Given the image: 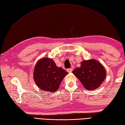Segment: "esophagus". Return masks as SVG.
<instances>
[{"instance_id": "esophagus-1", "label": "esophagus", "mask_w": 125, "mask_h": 125, "mask_svg": "<svg viewBox=\"0 0 125 125\" xmlns=\"http://www.w3.org/2000/svg\"><path fill=\"white\" fill-rule=\"evenodd\" d=\"M72 71H73V69H72V68H69V69H67V72H68V73H72Z\"/></svg>"}]
</instances>
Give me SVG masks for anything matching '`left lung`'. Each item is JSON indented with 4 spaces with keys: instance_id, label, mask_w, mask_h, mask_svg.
<instances>
[{
    "instance_id": "8db88e82",
    "label": "left lung",
    "mask_w": 125,
    "mask_h": 125,
    "mask_svg": "<svg viewBox=\"0 0 125 125\" xmlns=\"http://www.w3.org/2000/svg\"><path fill=\"white\" fill-rule=\"evenodd\" d=\"M72 73L85 88L89 90L99 87L106 76V71L103 65L95 59L83 61L80 67L75 68Z\"/></svg>"
}]
</instances>
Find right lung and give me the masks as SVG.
I'll list each match as a JSON object with an SVG mask.
<instances>
[{
  "instance_id": "add662e5",
  "label": "right lung",
  "mask_w": 125,
  "mask_h": 125,
  "mask_svg": "<svg viewBox=\"0 0 125 125\" xmlns=\"http://www.w3.org/2000/svg\"><path fill=\"white\" fill-rule=\"evenodd\" d=\"M68 73L56 66L53 60L43 57L38 61L33 71V79L37 87L44 91L55 92Z\"/></svg>"
}]
</instances>
